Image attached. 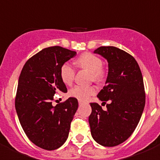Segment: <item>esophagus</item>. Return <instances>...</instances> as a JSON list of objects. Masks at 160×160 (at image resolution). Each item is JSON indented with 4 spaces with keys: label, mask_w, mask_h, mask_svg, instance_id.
<instances>
[{
    "label": "esophagus",
    "mask_w": 160,
    "mask_h": 160,
    "mask_svg": "<svg viewBox=\"0 0 160 160\" xmlns=\"http://www.w3.org/2000/svg\"><path fill=\"white\" fill-rule=\"evenodd\" d=\"M82 103H83L82 101H80V100H79V101H78V104H79V105H82Z\"/></svg>",
    "instance_id": "1"
}]
</instances>
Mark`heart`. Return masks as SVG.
<instances>
[{"label":"heart","instance_id":"1","mask_svg":"<svg viewBox=\"0 0 160 160\" xmlns=\"http://www.w3.org/2000/svg\"><path fill=\"white\" fill-rule=\"evenodd\" d=\"M76 64L82 69L87 70L91 73V79L96 82H102L105 80L107 73L102 67V60L99 57L91 53H85L76 60ZM75 76V70L70 64L66 62L60 68V77L62 81L66 85L73 82ZM97 91L94 87H82L75 86L69 91L71 97L75 98L80 101H86L90 96L94 94Z\"/></svg>","mask_w":160,"mask_h":160}]
</instances>
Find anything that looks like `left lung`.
Listing matches in <instances>:
<instances>
[{
    "instance_id": "8db88e82",
    "label": "left lung",
    "mask_w": 160,
    "mask_h": 160,
    "mask_svg": "<svg viewBox=\"0 0 160 160\" xmlns=\"http://www.w3.org/2000/svg\"><path fill=\"white\" fill-rule=\"evenodd\" d=\"M108 62L106 86L98 98L107 110L90 103V132L104 147H114L126 141L136 128L145 107L143 79L138 64L127 52L114 46H101L94 52Z\"/></svg>"
}]
</instances>
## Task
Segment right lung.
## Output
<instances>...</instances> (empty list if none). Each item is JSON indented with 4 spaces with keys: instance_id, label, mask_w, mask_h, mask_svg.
I'll list each match as a JSON object with an SVG mask.
<instances>
[{
    "instance_id": "1",
    "label": "right lung",
    "mask_w": 160,
    "mask_h": 160,
    "mask_svg": "<svg viewBox=\"0 0 160 160\" xmlns=\"http://www.w3.org/2000/svg\"><path fill=\"white\" fill-rule=\"evenodd\" d=\"M76 55L61 46L45 48L24 65L18 80L15 108L25 135L36 146L52 151L62 146L78 107L69 98L53 106V96L67 92L60 77L62 65Z\"/></svg>"
}]
</instances>
